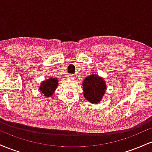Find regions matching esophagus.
Here are the masks:
<instances>
[{
    "label": "esophagus",
    "instance_id": "esophagus-1",
    "mask_svg": "<svg viewBox=\"0 0 152 152\" xmlns=\"http://www.w3.org/2000/svg\"><path fill=\"white\" fill-rule=\"evenodd\" d=\"M68 78H69L70 80H74L75 78H76V76H75V75H74V74H70Z\"/></svg>",
    "mask_w": 152,
    "mask_h": 152
}]
</instances>
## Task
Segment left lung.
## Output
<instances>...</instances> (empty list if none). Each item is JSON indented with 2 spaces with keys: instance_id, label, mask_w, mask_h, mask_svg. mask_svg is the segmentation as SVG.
Masks as SVG:
<instances>
[{
  "instance_id": "8db88e82",
  "label": "left lung",
  "mask_w": 152,
  "mask_h": 152,
  "mask_svg": "<svg viewBox=\"0 0 152 152\" xmlns=\"http://www.w3.org/2000/svg\"><path fill=\"white\" fill-rule=\"evenodd\" d=\"M82 86L85 99L94 104L102 102L107 88L104 78L98 74L88 75L83 80Z\"/></svg>"
}]
</instances>
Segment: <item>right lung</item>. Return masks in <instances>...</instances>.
<instances>
[{
  "instance_id": "1",
  "label": "right lung",
  "mask_w": 152,
  "mask_h": 152,
  "mask_svg": "<svg viewBox=\"0 0 152 152\" xmlns=\"http://www.w3.org/2000/svg\"><path fill=\"white\" fill-rule=\"evenodd\" d=\"M58 79L56 78L49 77L41 83L39 90L45 97H50L53 95L58 87Z\"/></svg>"
}]
</instances>
